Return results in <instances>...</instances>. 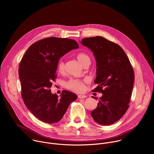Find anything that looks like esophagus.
<instances>
[{"label":"esophagus","instance_id":"obj_1","mask_svg":"<svg viewBox=\"0 0 154 154\" xmlns=\"http://www.w3.org/2000/svg\"><path fill=\"white\" fill-rule=\"evenodd\" d=\"M78 97L79 99H85L86 97V96L85 95H82V94H79L78 95Z\"/></svg>","mask_w":154,"mask_h":154}]
</instances>
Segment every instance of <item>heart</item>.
<instances>
[{
  "label": "heart",
  "instance_id": "heart-1",
  "mask_svg": "<svg viewBox=\"0 0 154 154\" xmlns=\"http://www.w3.org/2000/svg\"><path fill=\"white\" fill-rule=\"evenodd\" d=\"M77 58L80 63L85 66L86 65H90L91 63L90 57L86 53H79L77 55ZM57 70L60 73H63L65 71V62L63 58H60L57 63ZM64 86L66 89L74 91V92H82L85 90V80L77 79H71L64 83Z\"/></svg>",
  "mask_w": 154,
  "mask_h": 154
}]
</instances>
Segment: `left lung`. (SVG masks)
Masks as SVG:
<instances>
[{"label": "left lung", "mask_w": 154, "mask_h": 154, "mask_svg": "<svg viewBox=\"0 0 154 154\" xmlns=\"http://www.w3.org/2000/svg\"><path fill=\"white\" fill-rule=\"evenodd\" d=\"M82 44L92 51L96 60L94 82L98 86L93 91L103 94L91 115L99 124H113L129 107L135 79L133 67L124 50L102 36L83 38Z\"/></svg>", "instance_id": "obj_1"}]
</instances>
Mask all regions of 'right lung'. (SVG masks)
I'll return each instance as SVG.
<instances>
[{
    "mask_svg": "<svg viewBox=\"0 0 154 154\" xmlns=\"http://www.w3.org/2000/svg\"><path fill=\"white\" fill-rule=\"evenodd\" d=\"M79 48L71 39L49 37L32 45L19 66L21 96L27 108L40 121L48 124L60 121L75 94L63 91L61 98L51 93L52 82L57 79V63L61 57Z\"/></svg>",
    "mask_w": 154,
    "mask_h": 154,
    "instance_id": "1",
    "label": "right lung"
}]
</instances>
